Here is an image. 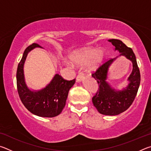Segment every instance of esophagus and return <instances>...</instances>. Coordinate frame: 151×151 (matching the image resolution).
I'll return each mask as SVG.
<instances>
[{"label":"esophagus","mask_w":151,"mask_h":151,"mask_svg":"<svg viewBox=\"0 0 151 151\" xmlns=\"http://www.w3.org/2000/svg\"><path fill=\"white\" fill-rule=\"evenodd\" d=\"M84 78V75L83 73H80L78 75V76H76V81L77 82H81V81H83Z\"/></svg>","instance_id":"esophagus-1"}]
</instances>
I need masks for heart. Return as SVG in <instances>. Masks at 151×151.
I'll return each mask as SVG.
<instances>
[{"mask_svg": "<svg viewBox=\"0 0 151 151\" xmlns=\"http://www.w3.org/2000/svg\"><path fill=\"white\" fill-rule=\"evenodd\" d=\"M104 58V50L94 48H85L73 52L70 55V63L75 66H83L86 64L88 71L96 70Z\"/></svg>", "mask_w": 151, "mask_h": 151, "instance_id": "b5f03b06", "label": "heart"}]
</instances>
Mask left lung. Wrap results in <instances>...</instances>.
Listing matches in <instances>:
<instances>
[{"label":"left lung","mask_w":151,"mask_h":151,"mask_svg":"<svg viewBox=\"0 0 151 151\" xmlns=\"http://www.w3.org/2000/svg\"><path fill=\"white\" fill-rule=\"evenodd\" d=\"M115 50L120 52L119 56H124L132 63V71L128 78L129 83L122 91L112 88L106 81L109 66L117 58L106 61L92 73V76L96 81L99 88L92 101L99 113L104 115L114 116L119 114L129 108L136 96L140 83V75L137 65L136 57L132 48L127 47L121 40L110 39Z\"/></svg>","instance_id":"left-lung-1"}]
</instances>
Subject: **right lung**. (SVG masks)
Here are the masks:
<instances>
[{
	"label": "right lung",
	"mask_w": 151,
	"mask_h": 151,
	"mask_svg": "<svg viewBox=\"0 0 151 151\" xmlns=\"http://www.w3.org/2000/svg\"><path fill=\"white\" fill-rule=\"evenodd\" d=\"M42 48L33 43L25 49L17 71V85L19 95L24 106L31 113L41 117H55L62 112L65 106L68 91L75 83V79L67 81L56 74L50 83L39 91H31L24 80V64L30 50Z\"/></svg>",
	"instance_id": "add662e5"
}]
</instances>
